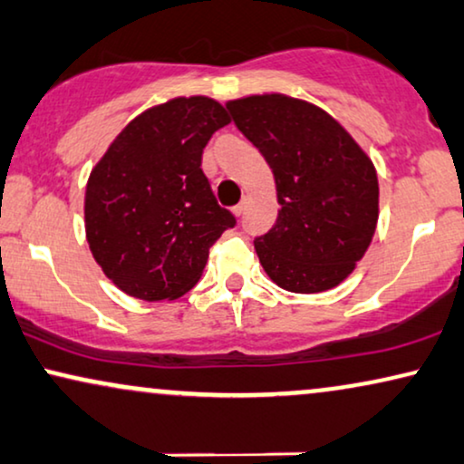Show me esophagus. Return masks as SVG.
I'll use <instances>...</instances> for the list:
<instances>
[{
	"label": "esophagus",
	"instance_id": "esophagus-1",
	"mask_svg": "<svg viewBox=\"0 0 464 464\" xmlns=\"http://www.w3.org/2000/svg\"><path fill=\"white\" fill-rule=\"evenodd\" d=\"M245 207H246V200H243V202H240V204H237V207L232 208V213L237 215V218H240V215L245 213Z\"/></svg>",
	"mask_w": 464,
	"mask_h": 464
}]
</instances>
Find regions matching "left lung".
<instances>
[{
	"label": "left lung",
	"mask_w": 464,
	"mask_h": 464,
	"mask_svg": "<svg viewBox=\"0 0 464 464\" xmlns=\"http://www.w3.org/2000/svg\"><path fill=\"white\" fill-rule=\"evenodd\" d=\"M275 177L279 215L254 240L268 279L294 294L333 290L375 237L377 170L333 114L285 93L226 102Z\"/></svg>",
	"instance_id": "8db88e82"
}]
</instances>
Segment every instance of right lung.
Wrapping results in <instances>:
<instances>
[{"instance_id":"obj_1","label":"right lung","mask_w":464,"mask_h":464,"mask_svg":"<svg viewBox=\"0 0 464 464\" xmlns=\"http://www.w3.org/2000/svg\"><path fill=\"white\" fill-rule=\"evenodd\" d=\"M227 123L218 100L172 98L131 119L92 168L87 243L128 296H183L200 279L210 245L234 226L200 168L202 149Z\"/></svg>"}]
</instances>
